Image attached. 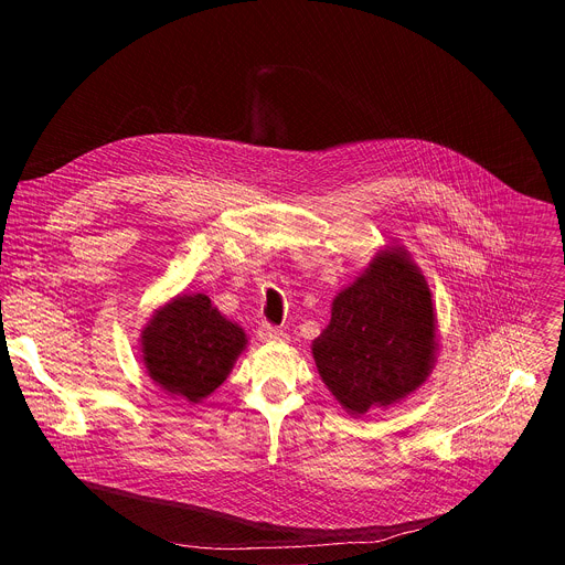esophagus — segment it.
Instances as JSON below:
<instances>
[{
  "instance_id": "obj_1",
  "label": "esophagus",
  "mask_w": 565,
  "mask_h": 565,
  "mask_svg": "<svg viewBox=\"0 0 565 565\" xmlns=\"http://www.w3.org/2000/svg\"><path fill=\"white\" fill-rule=\"evenodd\" d=\"M259 338L264 340V342H284L286 340V333L279 329V327H275V324H270V321H262V327H259Z\"/></svg>"
}]
</instances>
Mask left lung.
I'll return each mask as SVG.
<instances>
[{
	"instance_id": "obj_1",
	"label": "left lung",
	"mask_w": 565,
	"mask_h": 565,
	"mask_svg": "<svg viewBox=\"0 0 565 565\" xmlns=\"http://www.w3.org/2000/svg\"><path fill=\"white\" fill-rule=\"evenodd\" d=\"M431 292L407 253L384 250L335 299L331 324L312 342L324 384L351 414L416 391L434 366Z\"/></svg>"
}]
</instances>
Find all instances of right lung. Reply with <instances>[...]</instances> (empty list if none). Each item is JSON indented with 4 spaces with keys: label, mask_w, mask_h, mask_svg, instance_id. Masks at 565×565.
Here are the masks:
<instances>
[{
    "label": "right lung",
    "mask_w": 565,
    "mask_h": 565,
    "mask_svg": "<svg viewBox=\"0 0 565 565\" xmlns=\"http://www.w3.org/2000/svg\"><path fill=\"white\" fill-rule=\"evenodd\" d=\"M246 342V333L205 295H183L156 310L145 327L142 362L166 391L199 402L227 377Z\"/></svg>",
    "instance_id": "add662e5"
}]
</instances>
